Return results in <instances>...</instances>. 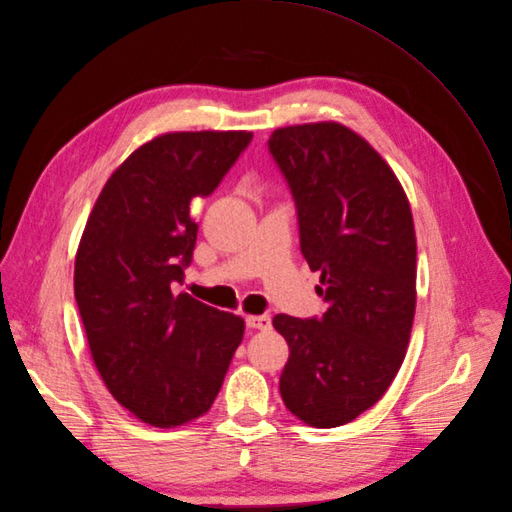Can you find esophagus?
I'll list each match as a JSON object with an SVG mask.
<instances>
[{
    "instance_id": "esophagus-1",
    "label": "esophagus",
    "mask_w": 512,
    "mask_h": 512,
    "mask_svg": "<svg viewBox=\"0 0 512 512\" xmlns=\"http://www.w3.org/2000/svg\"><path fill=\"white\" fill-rule=\"evenodd\" d=\"M246 326L254 328V330H268L270 326H273V322H270V316H266V314H262V316H248L246 318Z\"/></svg>"
}]
</instances>
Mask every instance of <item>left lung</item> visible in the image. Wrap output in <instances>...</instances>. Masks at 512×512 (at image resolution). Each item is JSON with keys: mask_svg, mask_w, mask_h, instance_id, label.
Segmentation results:
<instances>
[{"mask_svg": "<svg viewBox=\"0 0 512 512\" xmlns=\"http://www.w3.org/2000/svg\"><path fill=\"white\" fill-rule=\"evenodd\" d=\"M268 150L326 302L320 318H273L289 345L281 397L304 424L337 428L380 401L405 359L417 275L411 206L393 169L343 124L279 128Z\"/></svg>", "mask_w": 512, "mask_h": 512, "instance_id": "obj_1", "label": "left lung"}]
</instances>
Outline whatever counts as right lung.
I'll use <instances>...</instances> for the list:
<instances>
[{"label":"right lung","mask_w":512,"mask_h":512,"mask_svg":"<svg viewBox=\"0 0 512 512\" xmlns=\"http://www.w3.org/2000/svg\"><path fill=\"white\" fill-rule=\"evenodd\" d=\"M252 132H171L136 148L101 190L74 264L93 362L113 399L155 428L219 395L244 320L171 289L192 262L194 198L215 192Z\"/></svg>","instance_id":"obj_1"}]
</instances>
